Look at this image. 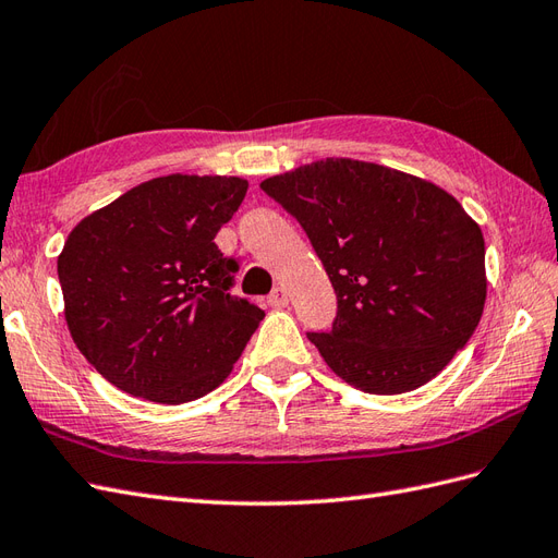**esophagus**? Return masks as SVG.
Here are the masks:
<instances>
[{"mask_svg":"<svg viewBox=\"0 0 558 558\" xmlns=\"http://www.w3.org/2000/svg\"><path fill=\"white\" fill-rule=\"evenodd\" d=\"M266 302H268V306H270V308H284V306L290 304V296H288V292H284L282 288H276L274 292L268 294Z\"/></svg>","mask_w":558,"mask_h":558,"instance_id":"esophagus-1","label":"esophagus"}]
</instances>
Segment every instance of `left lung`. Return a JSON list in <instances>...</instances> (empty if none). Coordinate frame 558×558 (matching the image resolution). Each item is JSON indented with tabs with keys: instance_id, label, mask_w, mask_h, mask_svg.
Instances as JSON below:
<instances>
[{
	"instance_id": "8db88e82",
	"label": "left lung",
	"mask_w": 558,
	"mask_h": 558,
	"mask_svg": "<svg viewBox=\"0 0 558 558\" xmlns=\"http://www.w3.org/2000/svg\"><path fill=\"white\" fill-rule=\"evenodd\" d=\"M304 228L337 294L332 330L306 332L355 389L415 391L474 335L485 304L478 223L438 185L330 157L262 181Z\"/></svg>"
}]
</instances>
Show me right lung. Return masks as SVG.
Wrapping results in <instances>:
<instances>
[{"label":"right lung","instance_id":"right-lung-1","mask_svg":"<svg viewBox=\"0 0 558 558\" xmlns=\"http://www.w3.org/2000/svg\"><path fill=\"white\" fill-rule=\"evenodd\" d=\"M245 193L238 177L150 179L68 235L59 256L68 330L124 393L195 401L228 377L264 320L231 294L240 266L214 242Z\"/></svg>","mask_w":558,"mask_h":558}]
</instances>
